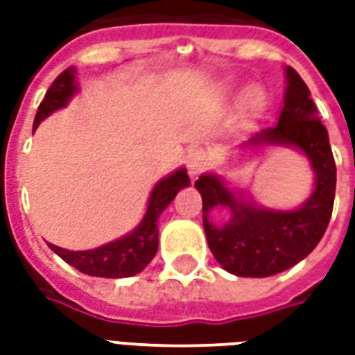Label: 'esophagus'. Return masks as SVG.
<instances>
[{
  "label": "esophagus",
  "mask_w": 355,
  "mask_h": 355,
  "mask_svg": "<svg viewBox=\"0 0 355 355\" xmlns=\"http://www.w3.org/2000/svg\"><path fill=\"white\" fill-rule=\"evenodd\" d=\"M186 167H188V173L190 177H198L201 171L207 167V155L203 150H192L188 159H186Z\"/></svg>",
  "instance_id": "1"
}]
</instances>
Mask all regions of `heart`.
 I'll list each match as a JSON object with an SVG mask.
<instances>
[{"instance_id":"1","label":"heart","mask_w":355,"mask_h":355,"mask_svg":"<svg viewBox=\"0 0 355 355\" xmlns=\"http://www.w3.org/2000/svg\"><path fill=\"white\" fill-rule=\"evenodd\" d=\"M262 106H264V93L261 87H254V85L247 87L243 94L239 96L238 110L243 117L254 116L259 110H262Z\"/></svg>"}]
</instances>
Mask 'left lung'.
Listing matches in <instances>:
<instances>
[{"label":"left lung","instance_id":"obj_1","mask_svg":"<svg viewBox=\"0 0 355 355\" xmlns=\"http://www.w3.org/2000/svg\"><path fill=\"white\" fill-rule=\"evenodd\" d=\"M285 96L277 123L239 144L243 152L266 146L295 148L313 171V190L297 209H266L230 188L220 175L203 173L196 188L203 200V228L216 262L239 277H268L289 270L320 243L333 213L336 167L327 129L315 114L310 89L291 66L285 68ZM215 208H228L223 225L210 220Z\"/></svg>","mask_w":355,"mask_h":355}]
</instances>
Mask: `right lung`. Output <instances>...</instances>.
I'll return each mask as SVG.
<instances>
[{"mask_svg":"<svg viewBox=\"0 0 355 355\" xmlns=\"http://www.w3.org/2000/svg\"><path fill=\"white\" fill-rule=\"evenodd\" d=\"M80 91L78 80H76V68H68L53 81L49 91L45 93V98L37 108L34 119V131L43 119L51 116L53 112L68 106L72 96ZM190 186V178L184 167L173 171L171 175L162 178L148 200L146 213L140 224L129 234H125L119 239H114L110 243L87 249V251H68L62 247L49 243L51 251L68 262L70 266L78 268L80 272L94 277H131L142 272L150 264L157 253V243H159V228L157 220L162 213L167 209L171 201L177 198V193Z\"/></svg>","mask_w":355,"mask_h":355,"instance_id":"right-lung-1","label":"right lung"}]
</instances>
